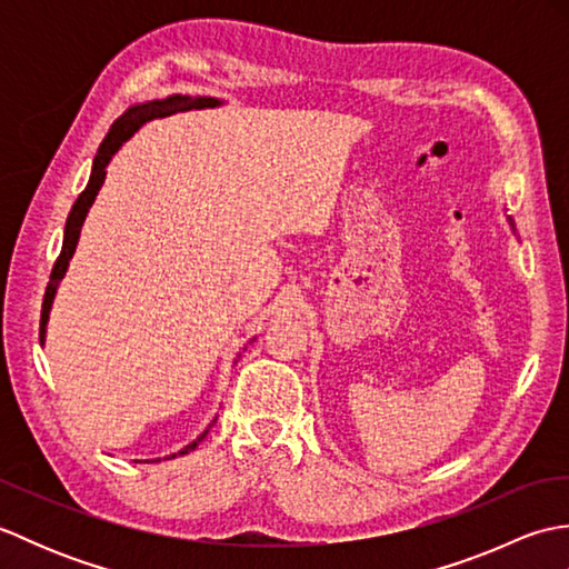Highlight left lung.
<instances>
[{
    "mask_svg": "<svg viewBox=\"0 0 569 569\" xmlns=\"http://www.w3.org/2000/svg\"><path fill=\"white\" fill-rule=\"evenodd\" d=\"M509 222H511V220H509ZM511 224H513V222H511Z\"/></svg>",
    "mask_w": 569,
    "mask_h": 569,
    "instance_id": "8db88e82",
    "label": "left lung"
}]
</instances>
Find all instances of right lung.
<instances>
[{
	"label": "right lung",
	"instance_id": "1",
	"mask_svg": "<svg viewBox=\"0 0 569 569\" xmlns=\"http://www.w3.org/2000/svg\"><path fill=\"white\" fill-rule=\"evenodd\" d=\"M220 104H222V100H217V98H190V94H171V98H166V100H151V102L129 107V110L112 124L110 134L104 137V141L100 143V149H98V156H94V161H92V173H90V180H88V188L80 192L76 204H72V210L68 214L66 232H63V249H60V257L56 259V266L51 271V281H48L46 296H43L41 342L46 340V322H48V312H51V306H53L58 283L68 271V263L72 259V253H76L84 217H88V210L92 208V202H94V198H98V192L104 183V176H107L104 168H107V163L112 161V156L119 151V147H122V143L131 134H134V131L141 124L151 122V119H156V117H171L176 112H188V110H208V107H220ZM204 435H208V430H204L198 440H192L190 445H186L178 455H188L190 450H196L198 442L204 438ZM171 457H176V455H171Z\"/></svg>",
	"mask_w": 569,
	"mask_h": 569
}]
</instances>
